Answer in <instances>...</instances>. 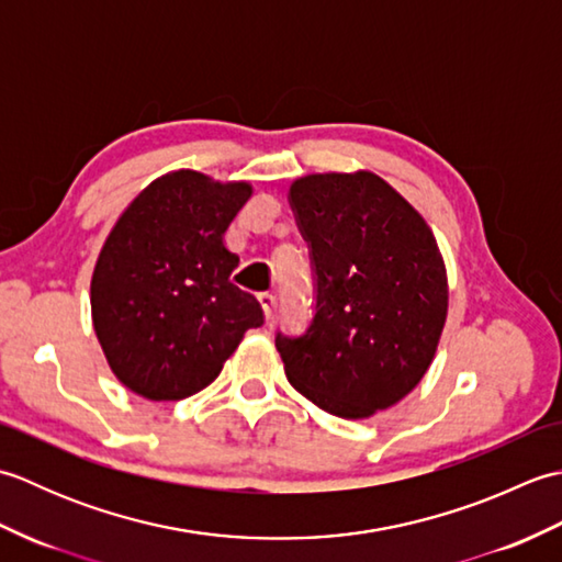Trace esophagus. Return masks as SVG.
<instances>
[{"label": "esophagus", "mask_w": 562, "mask_h": 562, "mask_svg": "<svg viewBox=\"0 0 562 562\" xmlns=\"http://www.w3.org/2000/svg\"><path fill=\"white\" fill-rule=\"evenodd\" d=\"M258 302L262 306V314H266V321H270L272 312H274V296L270 292H262V294H258Z\"/></svg>", "instance_id": "34e87169"}]
</instances>
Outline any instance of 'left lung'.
<instances>
[{"instance_id":"1","label":"left lung","mask_w":562,"mask_h":562,"mask_svg":"<svg viewBox=\"0 0 562 562\" xmlns=\"http://www.w3.org/2000/svg\"><path fill=\"white\" fill-rule=\"evenodd\" d=\"M290 205L316 304L304 336L274 338L284 374L321 411L362 420L408 396L432 362L445 260L420 212L372 171L296 178Z\"/></svg>"}]
</instances>
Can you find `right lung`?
<instances>
[{
	"label": "right lung",
	"instance_id": "right-lung-1",
	"mask_svg": "<svg viewBox=\"0 0 562 562\" xmlns=\"http://www.w3.org/2000/svg\"><path fill=\"white\" fill-rule=\"evenodd\" d=\"M254 193L198 171H171L130 202L91 278L93 330L113 374L149 401L210 386L248 328L262 326L238 290L224 232Z\"/></svg>",
	"mask_w": 562,
	"mask_h": 562
}]
</instances>
